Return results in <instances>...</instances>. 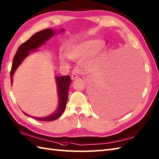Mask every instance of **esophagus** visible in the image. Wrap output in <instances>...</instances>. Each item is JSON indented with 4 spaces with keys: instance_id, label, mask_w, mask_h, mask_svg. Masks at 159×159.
Returning a JSON list of instances; mask_svg holds the SVG:
<instances>
[{
    "instance_id": "34e87169",
    "label": "esophagus",
    "mask_w": 159,
    "mask_h": 159,
    "mask_svg": "<svg viewBox=\"0 0 159 159\" xmlns=\"http://www.w3.org/2000/svg\"><path fill=\"white\" fill-rule=\"evenodd\" d=\"M78 77H79V76H78L76 74H72V76H71V79H72V80H74V79H77Z\"/></svg>"
}]
</instances>
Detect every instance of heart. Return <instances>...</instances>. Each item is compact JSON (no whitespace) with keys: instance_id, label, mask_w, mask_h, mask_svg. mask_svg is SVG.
Wrapping results in <instances>:
<instances>
[{"instance_id":"obj_1","label":"heart","mask_w":159,"mask_h":159,"mask_svg":"<svg viewBox=\"0 0 159 159\" xmlns=\"http://www.w3.org/2000/svg\"><path fill=\"white\" fill-rule=\"evenodd\" d=\"M107 52V45L103 40L92 39L85 40L67 50V56L73 61L82 59L83 62L87 66H98L102 61ZM63 63L65 59H61Z\"/></svg>"}]
</instances>
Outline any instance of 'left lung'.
Here are the masks:
<instances>
[{
	"instance_id": "8db88e82",
	"label": "left lung",
	"mask_w": 159,
	"mask_h": 159,
	"mask_svg": "<svg viewBox=\"0 0 159 159\" xmlns=\"http://www.w3.org/2000/svg\"><path fill=\"white\" fill-rule=\"evenodd\" d=\"M132 58L126 66L109 63L91 84L94 109L98 113L113 116L128 109L136 99L140 88L139 80L133 72L136 60Z\"/></svg>"
}]
</instances>
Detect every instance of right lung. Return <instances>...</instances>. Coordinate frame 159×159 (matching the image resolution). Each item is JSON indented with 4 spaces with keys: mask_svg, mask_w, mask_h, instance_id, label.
Segmentation results:
<instances>
[{
    "mask_svg": "<svg viewBox=\"0 0 159 159\" xmlns=\"http://www.w3.org/2000/svg\"><path fill=\"white\" fill-rule=\"evenodd\" d=\"M54 34H55V31H53L50 29L42 30V31L36 33L35 34L32 35L27 41L22 43L19 46L14 57H13L11 72H10L11 84L13 73L15 72L17 67L22 63L23 59L28 56L30 50L39 48L40 46L46 42L47 39L51 38ZM56 82L57 84V89H58V95L59 98L58 109H57L56 112L52 114L51 116L46 117H34L35 119L43 121H53L58 119L59 117L61 116V115L64 112V111H65L67 101V97H68V90L71 84L70 77L69 75L57 76ZM25 114L28 116L27 114Z\"/></svg>",
    "mask_w": 159,
    "mask_h": 159,
    "instance_id": "1",
    "label": "right lung"
}]
</instances>
